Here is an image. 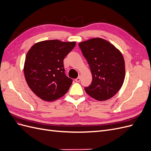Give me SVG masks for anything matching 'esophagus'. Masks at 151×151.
<instances>
[{
	"mask_svg": "<svg viewBox=\"0 0 151 151\" xmlns=\"http://www.w3.org/2000/svg\"><path fill=\"white\" fill-rule=\"evenodd\" d=\"M81 80V76H79L78 77H77V78L76 79V82H79Z\"/></svg>",
	"mask_w": 151,
	"mask_h": 151,
	"instance_id": "1",
	"label": "esophagus"
}]
</instances>
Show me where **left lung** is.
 I'll return each instance as SVG.
<instances>
[{"label":"left lung","mask_w":151,"mask_h":151,"mask_svg":"<svg viewBox=\"0 0 151 151\" xmlns=\"http://www.w3.org/2000/svg\"><path fill=\"white\" fill-rule=\"evenodd\" d=\"M79 46L90 67L93 81L84 88L87 94L102 101L115 96L124 82L125 61L120 50L108 41L95 38Z\"/></svg>","instance_id":"left-lung-1"}]
</instances>
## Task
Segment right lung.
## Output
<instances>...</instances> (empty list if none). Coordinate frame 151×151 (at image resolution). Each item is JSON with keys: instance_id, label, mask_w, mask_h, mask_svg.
I'll return each instance as SVG.
<instances>
[{"instance_id": "obj_1", "label": "right lung", "mask_w": 151, "mask_h": 151, "mask_svg": "<svg viewBox=\"0 0 151 151\" xmlns=\"http://www.w3.org/2000/svg\"><path fill=\"white\" fill-rule=\"evenodd\" d=\"M76 43L58 40L35 43L26 54L24 74L27 84L40 98L53 101L69 89L72 79L65 76L63 59Z\"/></svg>"}]
</instances>
